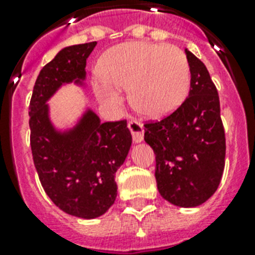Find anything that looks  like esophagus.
<instances>
[{"label": "esophagus", "mask_w": 255, "mask_h": 255, "mask_svg": "<svg viewBox=\"0 0 255 255\" xmlns=\"http://www.w3.org/2000/svg\"><path fill=\"white\" fill-rule=\"evenodd\" d=\"M128 128L132 133V139L135 143H141L144 139V127L143 124L137 122V120H131L128 123Z\"/></svg>", "instance_id": "esophagus-1"}]
</instances>
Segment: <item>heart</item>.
Listing matches in <instances>:
<instances>
[{
	"label": "heart",
	"mask_w": 255,
	"mask_h": 255,
	"mask_svg": "<svg viewBox=\"0 0 255 255\" xmlns=\"http://www.w3.org/2000/svg\"><path fill=\"white\" fill-rule=\"evenodd\" d=\"M91 87L100 104L110 110L122 106L120 88L141 115L160 119L174 112L188 96L189 62L176 46L131 41L106 50L98 61Z\"/></svg>",
	"instance_id": "1"
}]
</instances>
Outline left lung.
I'll return each mask as SVG.
<instances>
[{
    "mask_svg": "<svg viewBox=\"0 0 255 255\" xmlns=\"http://www.w3.org/2000/svg\"><path fill=\"white\" fill-rule=\"evenodd\" d=\"M189 95L157 123L145 124L144 140L156 156L155 177L164 200L194 208L217 190L225 167V131L220 99L205 65L185 49Z\"/></svg>",
    "mask_w": 255,
    "mask_h": 255,
    "instance_id": "1",
    "label": "left lung"
}]
</instances>
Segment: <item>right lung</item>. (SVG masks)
Segmentation results:
<instances>
[{
	"mask_svg": "<svg viewBox=\"0 0 255 255\" xmlns=\"http://www.w3.org/2000/svg\"><path fill=\"white\" fill-rule=\"evenodd\" d=\"M96 42L63 47L41 70L29 107L30 143L35 169L46 194L65 213L92 220L115 202V173L132 144L126 120L102 123L90 106L70 126L59 127L50 99L62 87L85 91L86 61Z\"/></svg>",
	"mask_w": 255,
	"mask_h": 255,
	"instance_id": "right-lung-1",
	"label": "right lung"
}]
</instances>
